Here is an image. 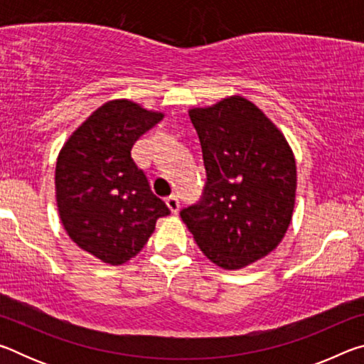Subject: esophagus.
I'll return each mask as SVG.
<instances>
[{
	"instance_id": "obj_1",
	"label": "esophagus",
	"mask_w": 364,
	"mask_h": 364,
	"mask_svg": "<svg viewBox=\"0 0 364 364\" xmlns=\"http://www.w3.org/2000/svg\"><path fill=\"white\" fill-rule=\"evenodd\" d=\"M165 202H167V207L170 208L171 213H176L180 210V200H178L176 196H168L167 199H165Z\"/></svg>"
}]
</instances>
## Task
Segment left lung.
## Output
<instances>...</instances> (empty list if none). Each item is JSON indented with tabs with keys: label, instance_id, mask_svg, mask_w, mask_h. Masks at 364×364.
Instances as JSON below:
<instances>
[{
	"label": "left lung",
	"instance_id": "left-lung-1",
	"mask_svg": "<svg viewBox=\"0 0 364 364\" xmlns=\"http://www.w3.org/2000/svg\"><path fill=\"white\" fill-rule=\"evenodd\" d=\"M207 171L204 199L181 218L208 260L241 269L278 247L292 221L294 152L278 127L244 96L189 109Z\"/></svg>",
	"mask_w": 364,
	"mask_h": 364
}]
</instances>
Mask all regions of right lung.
I'll return each mask as SVG.
<instances>
[{
	"label": "right lung",
	"instance_id": "right-lung-1",
	"mask_svg": "<svg viewBox=\"0 0 364 364\" xmlns=\"http://www.w3.org/2000/svg\"><path fill=\"white\" fill-rule=\"evenodd\" d=\"M164 112L112 100L97 107L60 147L56 202L65 232L102 263L136 257L159 218L170 215L132 159V147Z\"/></svg>",
	"mask_w": 364,
	"mask_h": 364
}]
</instances>
